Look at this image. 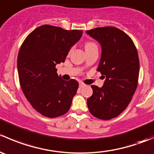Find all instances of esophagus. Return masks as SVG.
Here are the masks:
<instances>
[{"label": "esophagus", "mask_w": 154, "mask_h": 154, "mask_svg": "<svg viewBox=\"0 0 154 154\" xmlns=\"http://www.w3.org/2000/svg\"><path fill=\"white\" fill-rule=\"evenodd\" d=\"M79 86H80V88H82V87L85 86V84H84V83H82V82H80V83H79Z\"/></svg>", "instance_id": "1"}]
</instances>
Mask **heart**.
Returning <instances> with one entry per match:
<instances>
[{
  "instance_id": "heart-1",
  "label": "heart",
  "mask_w": 154,
  "mask_h": 154,
  "mask_svg": "<svg viewBox=\"0 0 154 154\" xmlns=\"http://www.w3.org/2000/svg\"><path fill=\"white\" fill-rule=\"evenodd\" d=\"M94 46H97V45L94 42H86V44H85V48H92L94 47Z\"/></svg>"
}]
</instances>
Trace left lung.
I'll list each match as a JSON object with an SVG mask.
<instances>
[{"label":"left lung","instance_id":"left-lung-1","mask_svg":"<svg viewBox=\"0 0 154 154\" xmlns=\"http://www.w3.org/2000/svg\"><path fill=\"white\" fill-rule=\"evenodd\" d=\"M86 33L100 42L102 54L97 71L106 77L101 88L92 85L88 110L102 120L119 116L129 105L138 86L139 60L133 40L114 27H97Z\"/></svg>","mask_w":154,"mask_h":154}]
</instances>
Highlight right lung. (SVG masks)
<instances>
[{
  "label": "right lung",
  "mask_w": 154,
  "mask_h": 154,
  "mask_svg": "<svg viewBox=\"0 0 154 154\" xmlns=\"http://www.w3.org/2000/svg\"><path fill=\"white\" fill-rule=\"evenodd\" d=\"M82 34L83 30L45 24L32 31L20 48L17 60L20 86L32 108L45 117L66 114L77 93V81L61 79L56 66L64 63Z\"/></svg>",
  "instance_id": "1"
}]
</instances>
